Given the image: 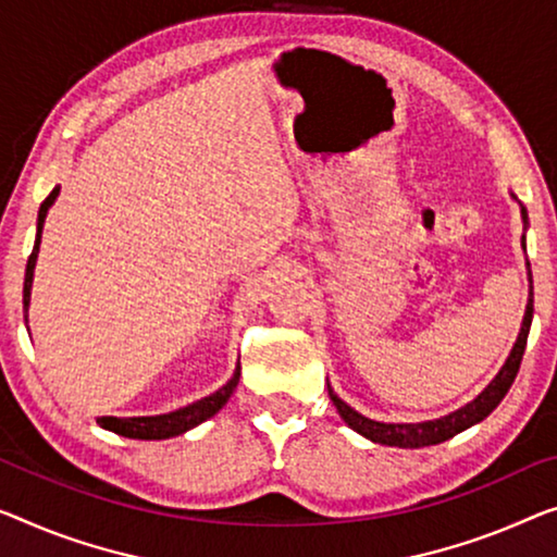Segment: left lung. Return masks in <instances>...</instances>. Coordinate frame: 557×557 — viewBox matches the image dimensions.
I'll list each match as a JSON object with an SVG mask.
<instances>
[{"instance_id": "left-lung-1", "label": "left lung", "mask_w": 557, "mask_h": 557, "mask_svg": "<svg viewBox=\"0 0 557 557\" xmlns=\"http://www.w3.org/2000/svg\"><path fill=\"white\" fill-rule=\"evenodd\" d=\"M516 199V195H512ZM520 214H522V222H525L528 227V210L520 205ZM522 250H525V235H522ZM528 282H530V295H528V307H525V318H522V327L518 332V339L516 345H512V350L508 355V360L497 372L495 380L491 385H487L483 393H480L475 400L465 405V408L455 410L450 414H445V418H437V420H425V422H377V420H370L360 414L358 410H352L350 405L345 400H339L335 395V389L330 387L327 383V393H330V400L335 405L339 418H343L347 425H350L355 433H360L362 437L372 440V443H380V445H389V447H428V445H437V443H445V440L455 437L462 430H468L475 425V422L485 420L487 414H491L505 395H508V389L512 385V380H516L518 370H520V362H522V355H525V345H528V332H530V322H533V275H530V262H528Z\"/></svg>"}]
</instances>
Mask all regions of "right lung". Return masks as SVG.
I'll list each match as a JSON object with an SVG mask.
<instances>
[{"mask_svg": "<svg viewBox=\"0 0 557 557\" xmlns=\"http://www.w3.org/2000/svg\"><path fill=\"white\" fill-rule=\"evenodd\" d=\"M57 195H60V187H54L52 193H49V197L39 207L35 250H32L29 260H27V272H24V293H22L24 322H27L32 280H35V264H37L39 243H41V227H45V218H47L49 207L54 205ZM237 383H239V364H237L235 375L227 380V385H222L218 393H212L210 397H202V400L187 405V408H180V410L168 412V414H152V418H97V425L104 428V430H110V433H117L122 437H132V440H168V437L187 433V430L197 428L199 422H205L207 418H212L214 412H220L222 405H225L230 400V395L235 393Z\"/></svg>", "mask_w": 557, "mask_h": 557, "instance_id": "right-lung-1", "label": "right lung"}]
</instances>
